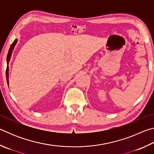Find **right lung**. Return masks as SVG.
<instances>
[{
	"label": "right lung",
	"instance_id": "right-lung-1",
	"mask_svg": "<svg viewBox=\"0 0 154 154\" xmlns=\"http://www.w3.org/2000/svg\"><path fill=\"white\" fill-rule=\"evenodd\" d=\"M17 42V39H15V41H14V43L11 44V47H10L9 50V52H8V54H7V70H6V78H7V83H8V85H9V62L10 59H11L12 51H13V50H14V47L15 46V45H16Z\"/></svg>",
	"mask_w": 154,
	"mask_h": 154
}]
</instances>
